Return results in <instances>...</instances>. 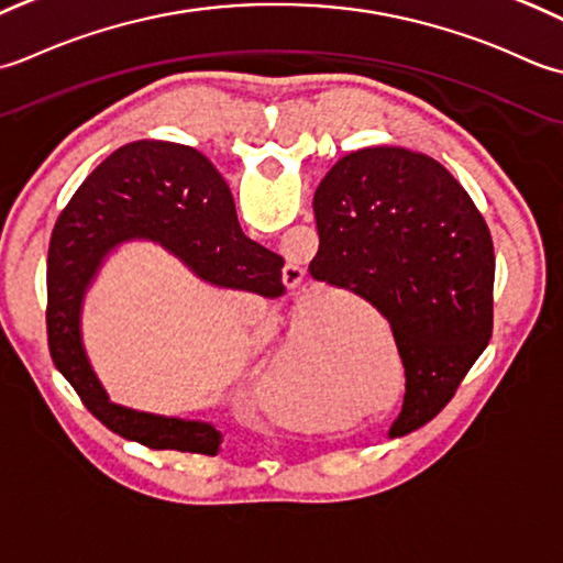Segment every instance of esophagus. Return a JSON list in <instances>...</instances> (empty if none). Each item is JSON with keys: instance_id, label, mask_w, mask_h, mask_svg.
<instances>
[{"instance_id": "34e87169", "label": "esophagus", "mask_w": 563, "mask_h": 563, "mask_svg": "<svg viewBox=\"0 0 563 563\" xmlns=\"http://www.w3.org/2000/svg\"><path fill=\"white\" fill-rule=\"evenodd\" d=\"M289 269H296V274H298V277H294L291 279V284L289 286H296V284H301V277H303V269L301 267H289ZM294 274V272H291Z\"/></svg>"}]
</instances>
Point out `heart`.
Wrapping results in <instances>:
<instances>
[{"mask_svg": "<svg viewBox=\"0 0 563 563\" xmlns=\"http://www.w3.org/2000/svg\"><path fill=\"white\" fill-rule=\"evenodd\" d=\"M306 347L303 345H291V350H289V366H291V372H301L303 366H306V362H308V357H306ZM328 422V418H313V426H325Z\"/></svg>", "mask_w": 563, "mask_h": 563, "instance_id": "b5f03b06", "label": "heart"}]
</instances>
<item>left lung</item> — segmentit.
I'll return each mask as SVG.
<instances>
[{"instance_id":"8db88e82","label":"left lung","mask_w":563,"mask_h":563,"mask_svg":"<svg viewBox=\"0 0 563 563\" xmlns=\"http://www.w3.org/2000/svg\"><path fill=\"white\" fill-rule=\"evenodd\" d=\"M313 279L366 298L406 369L388 438L450 404L493 332V243L484 216L438 159L376 145L340 157L313 197Z\"/></svg>"}]
</instances>
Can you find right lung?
Segmentation results:
<instances>
[{"instance_id": "obj_1", "label": "right lung", "mask_w": 563, "mask_h": 563, "mask_svg": "<svg viewBox=\"0 0 563 563\" xmlns=\"http://www.w3.org/2000/svg\"><path fill=\"white\" fill-rule=\"evenodd\" d=\"M129 243H153L201 282L265 298L284 294V260L243 233L233 194L211 159L167 141H135L111 153L53 228L45 323L57 369L91 416L121 438L151 450L218 454L223 432L213 422L113 404L89 362L82 335L87 294Z\"/></svg>"}]
</instances>
